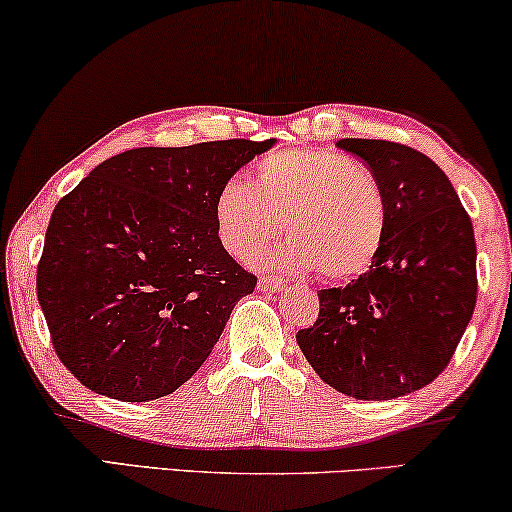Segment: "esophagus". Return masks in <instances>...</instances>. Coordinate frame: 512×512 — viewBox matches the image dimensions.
<instances>
[{"instance_id":"obj_1","label":"esophagus","mask_w":512,"mask_h":512,"mask_svg":"<svg viewBox=\"0 0 512 512\" xmlns=\"http://www.w3.org/2000/svg\"><path fill=\"white\" fill-rule=\"evenodd\" d=\"M286 286V279L279 275H261L258 277V289L261 291H282Z\"/></svg>"}]
</instances>
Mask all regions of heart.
Returning <instances> with one entry per match:
<instances>
[{"label":"heart","mask_w":512,"mask_h":512,"mask_svg":"<svg viewBox=\"0 0 512 512\" xmlns=\"http://www.w3.org/2000/svg\"><path fill=\"white\" fill-rule=\"evenodd\" d=\"M216 230L230 254L251 261L279 233L275 261L342 282L366 272L387 233V207L373 172L347 153L291 149L265 156L254 181L228 179L216 195Z\"/></svg>","instance_id":"heart-1"}]
</instances>
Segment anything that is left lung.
Masks as SVG:
<instances>
[{"label":"left lung","instance_id":"8db88e82","mask_svg":"<svg viewBox=\"0 0 512 512\" xmlns=\"http://www.w3.org/2000/svg\"><path fill=\"white\" fill-rule=\"evenodd\" d=\"M382 188L387 233L368 272L319 291V317L296 333L321 380L359 401H391L436 380L478 298L475 235L429 156L384 139H340Z\"/></svg>","mask_w":512,"mask_h":512}]
</instances>
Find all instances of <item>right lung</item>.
<instances>
[{
    "label": "right lung",
    "instance_id": "1",
    "mask_svg": "<svg viewBox=\"0 0 512 512\" xmlns=\"http://www.w3.org/2000/svg\"><path fill=\"white\" fill-rule=\"evenodd\" d=\"M275 139L142 146L104 160L51 214L37 298L53 349L95 394H172L256 277L223 249L221 186Z\"/></svg>",
    "mask_w": 512,
    "mask_h": 512
}]
</instances>
